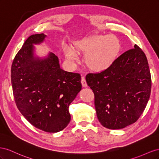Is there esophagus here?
<instances>
[{
	"instance_id": "esophagus-1",
	"label": "esophagus",
	"mask_w": 159,
	"mask_h": 159,
	"mask_svg": "<svg viewBox=\"0 0 159 159\" xmlns=\"http://www.w3.org/2000/svg\"><path fill=\"white\" fill-rule=\"evenodd\" d=\"M81 84H82L83 87H87V82H86V80L84 78H82V80H81Z\"/></svg>"
}]
</instances>
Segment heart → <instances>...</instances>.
<instances>
[{
    "label": "heart",
    "instance_id": "1",
    "mask_svg": "<svg viewBox=\"0 0 159 159\" xmlns=\"http://www.w3.org/2000/svg\"><path fill=\"white\" fill-rule=\"evenodd\" d=\"M120 49V41L115 36L97 35L75 42L72 51L66 50L65 56L68 60L75 61L77 59L76 54L87 55L85 63L89 69L100 72L114 62Z\"/></svg>",
    "mask_w": 159,
    "mask_h": 159
}]
</instances>
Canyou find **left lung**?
I'll return each instance as SVG.
<instances>
[{
	"instance_id": "8db88e82",
	"label": "left lung",
	"mask_w": 159,
	"mask_h": 159,
	"mask_svg": "<svg viewBox=\"0 0 159 159\" xmlns=\"http://www.w3.org/2000/svg\"><path fill=\"white\" fill-rule=\"evenodd\" d=\"M86 80L94 94V106L101 124L109 129L132 125L142 115L150 98L151 76L147 58L137 44Z\"/></svg>"
}]
</instances>
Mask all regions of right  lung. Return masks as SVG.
Listing matches in <instances>:
<instances>
[{
    "instance_id": "add662e5",
    "label": "right lung",
    "mask_w": 159,
    "mask_h": 159,
    "mask_svg": "<svg viewBox=\"0 0 159 159\" xmlns=\"http://www.w3.org/2000/svg\"><path fill=\"white\" fill-rule=\"evenodd\" d=\"M46 37L36 34L26 40L13 60L11 83L16 107L25 119L40 130L57 133L69 125V107L82 84L80 74L61 69L54 53L34 55V45Z\"/></svg>"
}]
</instances>
